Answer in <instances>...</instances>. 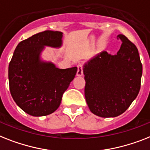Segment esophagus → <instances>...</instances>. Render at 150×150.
Instances as JSON below:
<instances>
[{
    "label": "esophagus",
    "mask_w": 150,
    "mask_h": 150,
    "mask_svg": "<svg viewBox=\"0 0 150 150\" xmlns=\"http://www.w3.org/2000/svg\"><path fill=\"white\" fill-rule=\"evenodd\" d=\"M78 70H77V76H81V75H83V66H82V64H78Z\"/></svg>",
    "instance_id": "esophagus-1"
}]
</instances>
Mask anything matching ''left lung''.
I'll list each match as a JSON object with an SVG mask.
<instances>
[{
	"label": "left lung",
	"instance_id": "1",
	"mask_svg": "<svg viewBox=\"0 0 150 150\" xmlns=\"http://www.w3.org/2000/svg\"><path fill=\"white\" fill-rule=\"evenodd\" d=\"M115 55L106 52L85 64V96L90 111L103 118L121 115L130 106L140 89L142 65L138 49L123 35Z\"/></svg>",
	"mask_w": 150,
	"mask_h": 150
}]
</instances>
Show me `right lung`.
Here are the masks:
<instances>
[{
  "label": "right lung",
  "mask_w": 150,
  "mask_h": 150,
  "mask_svg": "<svg viewBox=\"0 0 150 150\" xmlns=\"http://www.w3.org/2000/svg\"><path fill=\"white\" fill-rule=\"evenodd\" d=\"M62 38L60 31H45L16 47L8 68L10 92L16 104L29 115L43 116L54 112L77 73V67L59 69L39 59L44 46L60 47Z\"/></svg>",
  "instance_id": "add662e5"
}]
</instances>
